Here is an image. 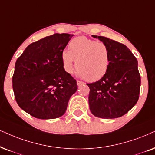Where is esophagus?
<instances>
[{
  "label": "esophagus",
  "instance_id": "34e87169",
  "mask_svg": "<svg viewBox=\"0 0 155 155\" xmlns=\"http://www.w3.org/2000/svg\"><path fill=\"white\" fill-rule=\"evenodd\" d=\"M76 83H77V85H78V86H81V85H82V84H84L83 81H79V80H77V81H76Z\"/></svg>",
  "mask_w": 155,
  "mask_h": 155
}]
</instances>
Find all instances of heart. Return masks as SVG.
I'll list each match as a JSON object with an SVG mask.
<instances>
[{"label": "heart", "instance_id": "heart-1", "mask_svg": "<svg viewBox=\"0 0 155 155\" xmlns=\"http://www.w3.org/2000/svg\"><path fill=\"white\" fill-rule=\"evenodd\" d=\"M69 51L61 53L62 66L66 73L71 74L76 67L80 75L89 81H97L106 75L110 66V51L103 42L95 41L87 37L72 39Z\"/></svg>", "mask_w": 155, "mask_h": 155}]
</instances>
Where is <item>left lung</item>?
I'll use <instances>...</instances> for the list:
<instances>
[{
	"mask_svg": "<svg viewBox=\"0 0 155 155\" xmlns=\"http://www.w3.org/2000/svg\"><path fill=\"white\" fill-rule=\"evenodd\" d=\"M92 36L109 47L110 66L103 78L87 84L90 111L99 118H118L128 112L139 99L141 78L138 61L125 45L107 37Z\"/></svg>",
	"mask_w": 155,
	"mask_h": 155,
	"instance_id": "left-lung-1",
	"label": "left lung"
}]
</instances>
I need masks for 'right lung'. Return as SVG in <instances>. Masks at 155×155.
<instances>
[{
	"instance_id": "1",
	"label": "right lung",
	"mask_w": 155,
	"mask_h": 155,
	"mask_svg": "<svg viewBox=\"0 0 155 155\" xmlns=\"http://www.w3.org/2000/svg\"><path fill=\"white\" fill-rule=\"evenodd\" d=\"M73 34H55L26 47L15 64L12 83L19 107L41 119L61 117L77 90L76 81L64 71L61 53Z\"/></svg>"
}]
</instances>
